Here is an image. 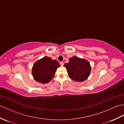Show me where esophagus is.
<instances>
[{
    "label": "esophagus",
    "instance_id": "obj_1",
    "mask_svg": "<svg viewBox=\"0 0 124 124\" xmlns=\"http://www.w3.org/2000/svg\"><path fill=\"white\" fill-rule=\"evenodd\" d=\"M60 63V65H61V66H63V65H64V63L63 62H61Z\"/></svg>",
    "mask_w": 124,
    "mask_h": 124
}]
</instances>
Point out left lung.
<instances>
[{
    "instance_id": "left-lung-1",
    "label": "left lung",
    "mask_w": 124,
    "mask_h": 124,
    "mask_svg": "<svg viewBox=\"0 0 124 124\" xmlns=\"http://www.w3.org/2000/svg\"><path fill=\"white\" fill-rule=\"evenodd\" d=\"M68 75L71 79L77 82L86 80L90 75L91 66L87 60L77 56L69 59V62L64 65Z\"/></svg>"
}]
</instances>
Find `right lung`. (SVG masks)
<instances>
[{
    "instance_id": "right-lung-1",
    "label": "right lung",
    "mask_w": 124,
    "mask_h": 124,
    "mask_svg": "<svg viewBox=\"0 0 124 124\" xmlns=\"http://www.w3.org/2000/svg\"><path fill=\"white\" fill-rule=\"evenodd\" d=\"M60 67L59 63L56 60L44 56L34 63L32 75L36 81L43 84H47L53 78L57 68Z\"/></svg>"
}]
</instances>
